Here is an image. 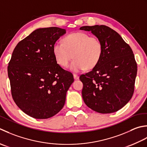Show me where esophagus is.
<instances>
[{
	"label": "esophagus",
	"mask_w": 147,
	"mask_h": 147,
	"mask_svg": "<svg viewBox=\"0 0 147 147\" xmlns=\"http://www.w3.org/2000/svg\"><path fill=\"white\" fill-rule=\"evenodd\" d=\"M74 79L75 80H77V79H79V76H78V75L76 74H74Z\"/></svg>",
	"instance_id": "obj_1"
}]
</instances>
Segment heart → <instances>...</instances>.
I'll return each instance as SVG.
<instances>
[{
  "label": "heart",
  "mask_w": 147,
  "mask_h": 147,
  "mask_svg": "<svg viewBox=\"0 0 147 147\" xmlns=\"http://www.w3.org/2000/svg\"><path fill=\"white\" fill-rule=\"evenodd\" d=\"M53 51L57 63L62 67H67L73 56L70 69L80 71L85 68L92 69L97 65L103 54V44L95 36L75 32L65 37L63 43L54 44Z\"/></svg>",
  "instance_id": "heart-1"
}]
</instances>
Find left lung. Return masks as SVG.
Returning <instances> with one entry per match:
<instances>
[{"label": "left lung", "instance_id": "1", "mask_svg": "<svg viewBox=\"0 0 147 147\" xmlns=\"http://www.w3.org/2000/svg\"><path fill=\"white\" fill-rule=\"evenodd\" d=\"M103 44V54L97 65L82 74V95L86 105L95 112L118 111L132 98L137 74V63L131 47L121 36L105 25L84 26Z\"/></svg>", "mask_w": 147, "mask_h": 147}]
</instances>
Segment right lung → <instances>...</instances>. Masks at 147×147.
<instances>
[{
	"mask_svg": "<svg viewBox=\"0 0 147 147\" xmlns=\"http://www.w3.org/2000/svg\"><path fill=\"white\" fill-rule=\"evenodd\" d=\"M66 30L38 28L19 42L7 67L12 97L26 114L48 119L63 107L66 93L74 81L70 71L56 61L53 46Z\"/></svg>",
	"mask_w": 147,
	"mask_h": 147,
	"instance_id": "obj_1",
	"label": "right lung"
}]
</instances>
